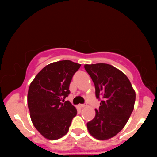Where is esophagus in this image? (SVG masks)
<instances>
[{"label":"esophagus","mask_w":157,"mask_h":157,"mask_svg":"<svg viewBox=\"0 0 157 157\" xmlns=\"http://www.w3.org/2000/svg\"><path fill=\"white\" fill-rule=\"evenodd\" d=\"M79 107H80V108H84V107H86V105H82V104H80V105H79Z\"/></svg>","instance_id":"1"}]
</instances>
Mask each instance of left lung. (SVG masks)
Segmentation results:
<instances>
[{
  "label": "left lung",
  "instance_id": "1",
  "mask_svg": "<svg viewBox=\"0 0 157 157\" xmlns=\"http://www.w3.org/2000/svg\"><path fill=\"white\" fill-rule=\"evenodd\" d=\"M84 68L94 82L96 98H103L87 129L96 139H109L125 126L134 110L136 93L125 74L113 66L100 63L85 64Z\"/></svg>",
  "mask_w": 157,
  "mask_h": 157
}]
</instances>
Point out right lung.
<instances>
[{
  "mask_svg": "<svg viewBox=\"0 0 157 157\" xmlns=\"http://www.w3.org/2000/svg\"><path fill=\"white\" fill-rule=\"evenodd\" d=\"M79 63L62 60L47 65L35 76L28 89V105L35 128L44 138L57 140L69 129L76 108L64 99ZM63 100V103L61 102Z\"/></svg>",
  "mask_w": 157,
  "mask_h": 157,
  "instance_id": "obj_1",
  "label": "right lung"
}]
</instances>
